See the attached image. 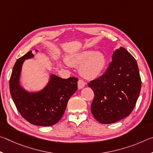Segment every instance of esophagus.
I'll return each mask as SVG.
<instances>
[{
    "label": "esophagus",
    "mask_w": 153,
    "mask_h": 153,
    "mask_svg": "<svg viewBox=\"0 0 153 153\" xmlns=\"http://www.w3.org/2000/svg\"><path fill=\"white\" fill-rule=\"evenodd\" d=\"M85 85H86V83L82 80H79L78 81V88L79 89H81L83 87H85Z\"/></svg>",
    "instance_id": "1"
}]
</instances>
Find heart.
Here are the masks:
<instances>
[{
	"mask_svg": "<svg viewBox=\"0 0 153 153\" xmlns=\"http://www.w3.org/2000/svg\"><path fill=\"white\" fill-rule=\"evenodd\" d=\"M69 64L79 67V73L85 78L93 79L100 75L107 64L105 55L102 52L87 49L67 56Z\"/></svg>",
	"mask_w": 153,
	"mask_h": 153,
	"instance_id": "heart-1",
	"label": "heart"
}]
</instances>
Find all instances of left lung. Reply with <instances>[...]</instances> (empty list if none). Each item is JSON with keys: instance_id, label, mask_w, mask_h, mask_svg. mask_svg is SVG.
<instances>
[{"instance_id": "left-lung-1", "label": "left lung", "mask_w": 153, "mask_h": 153, "mask_svg": "<svg viewBox=\"0 0 153 153\" xmlns=\"http://www.w3.org/2000/svg\"><path fill=\"white\" fill-rule=\"evenodd\" d=\"M111 62L103 75L88 86L95 97L91 110L104 124H113L129 116L141 89V79L135 58L123 47L114 52Z\"/></svg>"}]
</instances>
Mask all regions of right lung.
<instances>
[{"label": "right lung", "mask_w": 153, "mask_h": 153, "mask_svg": "<svg viewBox=\"0 0 153 153\" xmlns=\"http://www.w3.org/2000/svg\"><path fill=\"white\" fill-rule=\"evenodd\" d=\"M33 57L29 51L15 62L9 81L10 93L24 119L33 125L51 126L62 117L69 99L76 91L78 79L70 77L64 79L51 74L48 84L42 90L27 91L19 83L20 74L24 61Z\"/></svg>", "instance_id": "add662e5"}]
</instances>
